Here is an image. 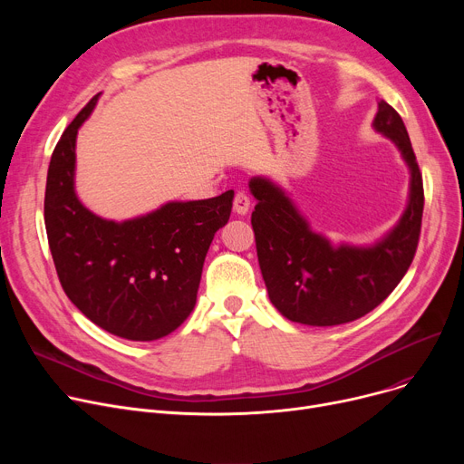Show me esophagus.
Instances as JSON below:
<instances>
[{"mask_svg": "<svg viewBox=\"0 0 464 464\" xmlns=\"http://www.w3.org/2000/svg\"><path fill=\"white\" fill-rule=\"evenodd\" d=\"M233 210H235L237 214H240V216L248 214V210H250V198H248V195H246L245 191H238V193L235 195V199H233Z\"/></svg>", "mask_w": 464, "mask_h": 464, "instance_id": "obj_1", "label": "esophagus"}]
</instances>
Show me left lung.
Masks as SVG:
<instances>
[{
  "mask_svg": "<svg viewBox=\"0 0 464 464\" xmlns=\"http://www.w3.org/2000/svg\"><path fill=\"white\" fill-rule=\"evenodd\" d=\"M372 128L408 165L410 195L397 226L371 246H334L310 227L285 189L265 177L250 179L261 275L271 303L291 322L331 327L362 318L387 299L416 256L425 203L416 154L402 118L383 100Z\"/></svg>",
  "mask_w": 464,
  "mask_h": 464,
  "instance_id": "8db88e82",
  "label": "left lung"
}]
</instances>
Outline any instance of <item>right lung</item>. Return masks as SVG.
Instances as JSON below:
<instances>
[{
    "mask_svg": "<svg viewBox=\"0 0 464 464\" xmlns=\"http://www.w3.org/2000/svg\"><path fill=\"white\" fill-rule=\"evenodd\" d=\"M97 100L100 93L67 126L48 165V246L65 295L90 322L150 343L180 327L193 310L207 252L227 224L235 193L169 201L124 222L88 210L75 191V146Z\"/></svg>",
    "mask_w": 464,
    "mask_h": 464,
    "instance_id": "right-lung-1",
    "label": "right lung"
}]
</instances>
